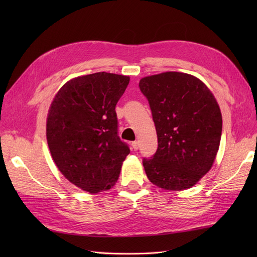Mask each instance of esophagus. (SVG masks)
Instances as JSON below:
<instances>
[{"mask_svg": "<svg viewBox=\"0 0 257 257\" xmlns=\"http://www.w3.org/2000/svg\"><path fill=\"white\" fill-rule=\"evenodd\" d=\"M132 147H133V149L134 150H137L138 149V147H139V145H138V142H133V143H132Z\"/></svg>", "mask_w": 257, "mask_h": 257, "instance_id": "esophagus-1", "label": "esophagus"}]
</instances>
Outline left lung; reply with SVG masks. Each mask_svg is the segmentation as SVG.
Returning <instances> with one entry per match:
<instances>
[{
  "label": "left lung",
  "mask_w": 257,
  "mask_h": 257,
  "mask_svg": "<svg viewBox=\"0 0 257 257\" xmlns=\"http://www.w3.org/2000/svg\"><path fill=\"white\" fill-rule=\"evenodd\" d=\"M158 135V150L143 164L159 188L182 191L211 168L222 135V114L213 94L196 77L178 72L139 81Z\"/></svg>",
  "instance_id": "left-lung-1"
}]
</instances>
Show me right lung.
Wrapping results in <instances>:
<instances>
[{
  "label": "right lung",
  "instance_id": "1",
  "mask_svg": "<svg viewBox=\"0 0 257 257\" xmlns=\"http://www.w3.org/2000/svg\"><path fill=\"white\" fill-rule=\"evenodd\" d=\"M130 77L99 72L67 81L49 108L51 157L69 182L95 194L118 180L130 153L118 135L115 105Z\"/></svg>",
  "mask_w": 257,
  "mask_h": 257
}]
</instances>
